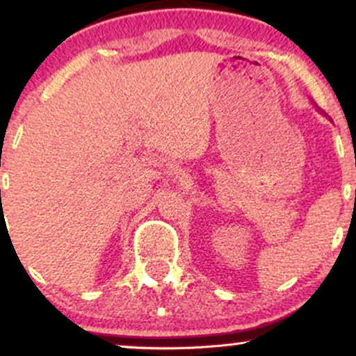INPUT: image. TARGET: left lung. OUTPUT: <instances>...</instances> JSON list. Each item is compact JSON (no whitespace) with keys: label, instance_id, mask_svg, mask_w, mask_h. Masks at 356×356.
<instances>
[{"label":"left lung","instance_id":"1","mask_svg":"<svg viewBox=\"0 0 356 356\" xmlns=\"http://www.w3.org/2000/svg\"><path fill=\"white\" fill-rule=\"evenodd\" d=\"M320 112H321V110H320ZM321 113H323V112H321Z\"/></svg>","mask_w":356,"mask_h":356}]
</instances>
